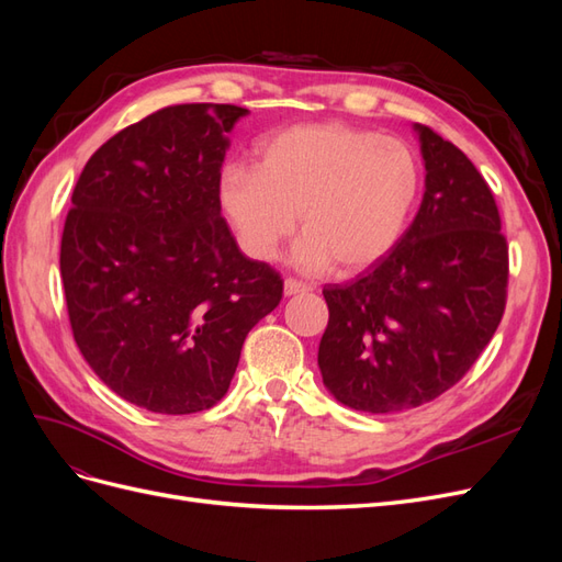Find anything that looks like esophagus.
<instances>
[{
    "label": "esophagus",
    "mask_w": 562,
    "mask_h": 562,
    "mask_svg": "<svg viewBox=\"0 0 562 562\" xmlns=\"http://www.w3.org/2000/svg\"><path fill=\"white\" fill-rule=\"evenodd\" d=\"M307 291H310V285L297 281V279H285V281H283V295H285V297H293V295L307 293Z\"/></svg>",
    "instance_id": "obj_1"
}]
</instances>
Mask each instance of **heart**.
Wrapping results in <instances>:
<instances>
[{
  "label": "heart",
  "instance_id": "b5f03b06",
  "mask_svg": "<svg viewBox=\"0 0 562 562\" xmlns=\"http://www.w3.org/2000/svg\"><path fill=\"white\" fill-rule=\"evenodd\" d=\"M422 194L417 151L347 124H300L258 147L255 168L227 166L220 203L250 258L269 262L295 232L293 262L356 274L394 250Z\"/></svg>",
  "mask_w": 562,
  "mask_h": 562
}]
</instances>
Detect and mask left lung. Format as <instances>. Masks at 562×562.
<instances>
[{"mask_svg":"<svg viewBox=\"0 0 562 562\" xmlns=\"http://www.w3.org/2000/svg\"><path fill=\"white\" fill-rule=\"evenodd\" d=\"M427 178L401 244L368 274L326 285L321 378L347 407L401 413L467 375L495 335L508 246L495 196L462 149L415 124Z\"/></svg>","mask_w":562,"mask_h":562,"instance_id":"8db88e82","label":"left lung"}]
</instances>
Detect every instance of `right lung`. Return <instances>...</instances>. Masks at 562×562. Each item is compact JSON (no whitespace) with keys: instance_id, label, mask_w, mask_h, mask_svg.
<instances>
[{"instance_id":"right-lung-1","label":"right lung","mask_w":562,"mask_h":562,"mask_svg":"<svg viewBox=\"0 0 562 562\" xmlns=\"http://www.w3.org/2000/svg\"><path fill=\"white\" fill-rule=\"evenodd\" d=\"M246 114L164 108L112 135L75 184L60 241L75 342L116 396L151 413L223 398L246 335L283 295L220 215L227 133Z\"/></svg>"}]
</instances>
